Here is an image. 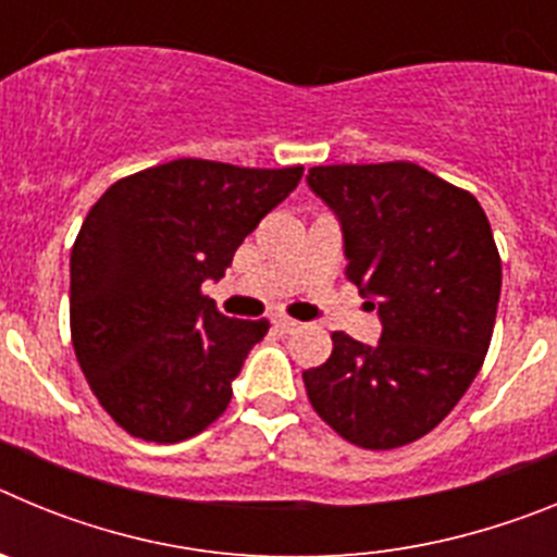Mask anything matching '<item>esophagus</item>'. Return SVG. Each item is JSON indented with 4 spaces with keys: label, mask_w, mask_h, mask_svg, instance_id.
I'll use <instances>...</instances> for the list:
<instances>
[{
    "label": "esophagus",
    "mask_w": 557,
    "mask_h": 557,
    "mask_svg": "<svg viewBox=\"0 0 557 557\" xmlns=\"http://www.w3.org/2000/svg\"><path fill=\"white\" fill-rule=\"evenodd\" d=\"M273 326H275V332L289 334V332H295V329H298V323L289 321V318H282V314H278V318H273Z\"/></svg>",
    "instance_id": "obj_1"
}]
</instances>
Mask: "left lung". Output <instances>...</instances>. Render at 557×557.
<instances>
[{
  "mask_svg": "<svg viewBox=\"0 0 557 557\" xmlns=\"http://www.w3.org/2000/svg\"><path fill=\"white\" fill-rule=\"evenodd\" d=\"M307 184L339 220L348 282L382 321L376 346L332 334V357L304 371L309 401L348 444H412L488 354L502 289L488 218L474 195L410 161L312 166Z\"/></svg>",
  "mask_w": 557,
  "mask_h": 557,
  "instance_id": "8db88e82",
  "label": "left lung"
}]
</instances>
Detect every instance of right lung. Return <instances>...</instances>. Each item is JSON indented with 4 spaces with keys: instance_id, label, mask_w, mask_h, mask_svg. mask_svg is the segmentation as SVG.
<instances>
[{
    "instance_id": "right-lung-1",
    "label": "right lung",
    "mask_w": 557,
    "mask_h": 557,
    "mask_svg": "<svg viewBox=\"0 0 557 557\" xmlns=\"http://www.w3.org/2000/svg\"><path fill=\"white\" fill-rule=\"evenodd\" d=\"M301 175L178 159L116 181L91 206L69 259L72 346L100 405L133 437L178 444L225 412L270 323L225 318L200 287L223 278Z\"/></svg>"
}]
</instances>
